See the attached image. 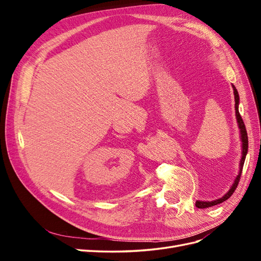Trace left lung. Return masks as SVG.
I'll list each match as a JSON object with an SVG mask.
<instances>
[{
    "mask_svg": "<svg viewBox=\"0 0 261 261\" xmlns=\"http://www.w3.org/2000/svg\"><path fill=\"white\" fill-rule=\"evenodd\" d=\"M233 87V91H234V99H235V115H236V120H238V125H239V128H240V134H241V141H242V158H241V161H240V171H239V175L235 177L233 184L231 186V188L228 189V192L223 195L221 198H218L216 200H212V201H202V200H197L196 201V207L199 208V209H204V208H209L212 206H216V204H219L221 202H223L225 200H227L230 197L233 195L234 191L236 189L239 185V181L241 178V174H242V171H243V165L245 162V159H246V154L248 151V137H247V132H246V127H245V124L243 122V118L240 114L239 111V105H240V96H239V92L236 90L235 86L232 85Z\"/></svg>",
    "mask_w": 261,
    "mask_h": 261,
    "instance_id": "obj_1",
    "label": "left lung"
}]
</instances>
